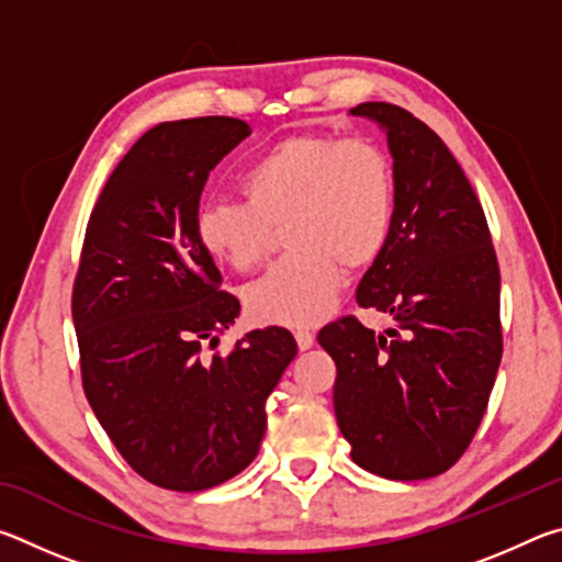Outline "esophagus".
Wrapping results in <instances>:
<instances>
[{"label": "esophagus", "instance_id": "esophagus-1", "mask_svg": "<svg viewBox=\"0 0 562 562\" xmlns=\"http://www.w3.org/2000/svg\"><path fill=\"white\" fill-rule=\"evenodd\" d=\"M294 339H297V347H300L302 351L315 345V335H312L310 329H297V331H294Z\"/></svg>", "mask_w": 562, "mask_h": 562}]
</instances>
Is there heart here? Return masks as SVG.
<instances>
[{"label": "heart", "instance_id": "obj_1", "mask_svg": "<svg viewBox=\"0 0 562 562\" xmlns=\"http://www.w3.org/2000/svg\"><path fill=\"white\" fill-rule=\"evenodd\" d=\"M240 190L245 201L215 198L198 207L195 235L211 258L250 272L270 252L274 227L288 221L292 250L245 290L247 315L260 325L325 319L345 284V265H374L394 231V164L364 136L290 133L247 164Z\"/></svg>", "mask_w": 562, "mask_h": 562}]
</instances>
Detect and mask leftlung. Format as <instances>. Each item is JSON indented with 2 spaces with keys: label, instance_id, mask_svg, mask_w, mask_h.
I'll return each mask as SVG.
<instances>
[{
  "label": "left lung",
  "instance_id": "8db88e82",
  "mask_svg": "<svg viewBox=\"0 0 562 562\" xmlns=\"http://www.w3.org/2000/svg\"><path fill=\"white\" fill-rule=\"evenodd\" d=\"M349 113L376 121L394 156V231L357 304L396 325L374 335L349 315L317 339L337 364L335 414L355 463L392 481L434 479L469 449L496 382V250L469 178L424 121L384 101Z\"/></svg>",
  "mask_w": 562,
  "mask_h": 562
}]
</instances>
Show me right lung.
I'll use <instances>...</instances> for the list:
<instances>
[{
    "instance_id": "right-lung-1",
    "label": "right lung",
    "mask_w": 562,
    "mask_h": 562,
    "mask_svg": "<svg viewBox=\"0 0 562 562\" xmlns=\"http://www.w3.org/2000/svg\"><path fill=\"white\" fill-rule=\"evenodd\" d=\"M250 136L231 116L158 123L113 168L93 205L71 292L81 382L133 471L205 491L252 463L265 402L297 355L282 327L207 355L240 315L195 235L211 170Z\"/></svg>"
}]
</instances>
